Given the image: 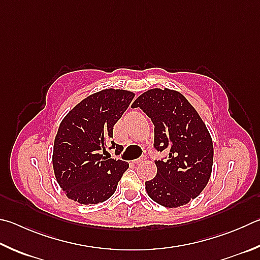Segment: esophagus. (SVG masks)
<instances>
[{
    "label": "esophagus",
    "mask_w": 260,
    "mask_h": 260,
    "mask_svg": "<svg viewBox=\"0 0 260 260\" xmlns=\"http://www.w3.org/2000/svg\"><path fill=\"white\" fill-rule=\"evenodd\" d=\"M144 160H145V155H143V157H141V158H139V159H135L134 162H135V164H141L142 161H144Z\"/></svg>",
    "instance_id": "1"
}]
</instances>
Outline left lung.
<instances>
[{
    "instance_id": "obj_1",
    "label": "left lung",
    "mask_w": 260,
    "mask_h": 260,
    "mask_svg": "<svg viewBox=\"0 0 260 260\" xmlns=\"http://www.w3.org/2000/svg\"><path fill=\"white\" fill-rule=\"evenodd\" d=\"M132 107L141 108L152 120L155 150L169 151L167 159L155 160L157 175L145 182L149 197L167 208L188 204L211 175L214 146L206 124L186 98L174 89H149Z\"/></svg>"
}]
</instances>
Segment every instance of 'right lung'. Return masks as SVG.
Masks as SVG:
<instances>
[{
	"label": "right lung",
	"mask_w": 260,
	"mask_h": 260,
	"mask_svg": "<svg viewBox=\"0 0 260 260\" xmlns=\"http://www.w3.org/2000/svg\"><path fill=\"white\" fill-rule=\"evenodd\" d=\"M135 96L125 89L107 88L84 99L59 126L54 139L53 171L69 199L81 205H96L114 194L128 164L108 159L114 125ZM109 149L119 154L122 146L111 141Z\"/></svg>",
	"instance_id": "obj_1"
}]
</instances>
